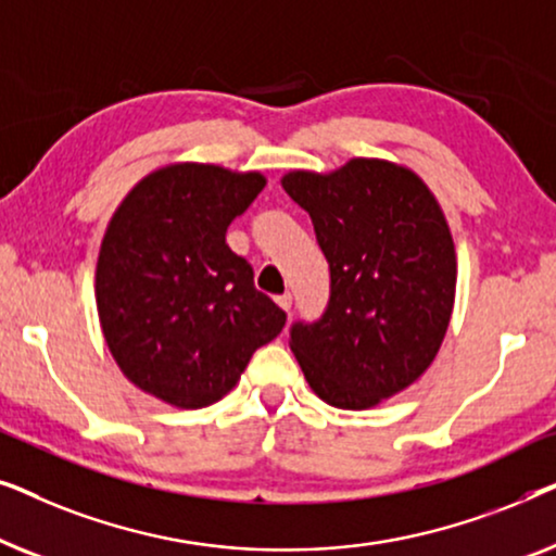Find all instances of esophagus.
<instances>
[{
  "mask_svg": "<svg viewBox=\"0 0 556 556\" xmlns=\"http://www.w3.org/2000/svg\"><path fill=\"white\" fill-rule=\"evenodd\" d=\"M276 303H278L280 308L286 311V314H291V306H293V295H291V293H283V295H278Z\"/></svg>",
  "mask_w": 556,
  "mask_h": 556,
  "instance_id": "34e87169",
  "label": "esophagus"
}]
</instances>
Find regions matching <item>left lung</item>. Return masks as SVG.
Masks as SVG:
<instances>
[{
	"label": "left lung",
	"instance_id": "left-lung-1",
	"mask_svg": "<svg viewBox=\"0 0 556 556\" xmlns=\"http://www.w3.org/2000/svg\"><path fill=\"white\" fill-rule=\"evenodd\" d=\"M331 270L314 324H293L291 352L311 390L339 409H369L422 377L455 301V245L443 210L413 169L349 159L337 172H288Z\"/></svg>",
	"mask_w": 556,
	"mask_h": 556
}]
</instances>
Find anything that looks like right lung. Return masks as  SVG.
<instances>
[{
    "label": "right lung",
    "mask_w": 556,
    "mask_h": 556,
    "mask_svg": "<svg viewBox=\"0 0 556 556\" xmlns=\"http://www.w3.org/2000/svg\"><path fill=\"white\" fill-rule=\"evenodd\" d=\"M261 172L181 162L151 172L105 227L96 265L101 329L139 390L181 409L223 400L286 314L253 283L227 227L263 192Z\"/></svg>",
    "instance_id": "add662e5"
}]
</instances>
